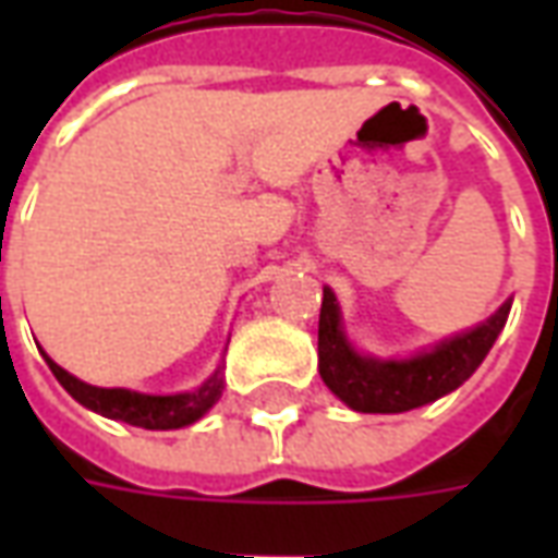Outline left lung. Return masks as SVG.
<instances>
[{
	"instance_id": "left-lung-1",
	"label": "left lung",
	"mask_w": 558,
	"mask_h": 558,
	"mask_svg": "<svg viewBox=\"0 0 558 558\" xmlns=\"http://www.w3.org/2000/svg\"><path fill=\"white\" fill-rule=\"evenodd\" d=\"M511 302L490 319L412 359H371L352 350L340 326L335 292L323 287L319 307V376L355 412H410L445 398L478 371L505 328Z\"/></svg>"
}]
</instances>
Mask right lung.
Masks as SVG:
<instances>
[{
	"label": "right lung",
	"mask_w": 558,
	"mask_h": 558,
	"mask_svg": "<svg viewBox=\"0 0 558 558\" xmlns=\"http://www.w3.org/2000/svg\"><path fill=\"white\" fill-rule=\"evenodd\" d=\"M44 359L50 364L53 376L62 383L71 398L83 403L86 410L98 412L104 418L125 421L134 427H146V430H179L203 418L215 403H218L220 391H223V367L208 376L196 391H184V395H140V391H128V388H98L89 383H80L77 376H71L65 367L44 352Z\"/></svg>",
	"instance_id": "1"
}]
</instances>
